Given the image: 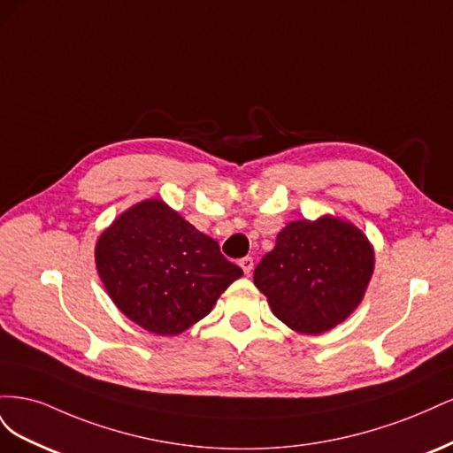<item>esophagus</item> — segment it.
Wrapping results in <instances>:
<instances>
[{
  "instance_id": "esophagus-1",
  "label": "esophagus",
  "mask_w": 453,
  "mask_h": 453,
  "mask_svg": "<svg viewBox=\"0 0 453 453\" xmlns=\"http://www.w3.org/2000/svg\"><path fill=\"white\" fill-rule=\"evenodd\" d=\"M253 257H243V258H240V266H242V270L245 272V273H248V276H250V273H251V270H253Z\"/></svg>"
}]
</instances>
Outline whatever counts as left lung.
I'll list each match as a JSON object with an SVG mask.
<instances>
[{
	"label": "left lung",
	"mask_w": 453,
	"mask_h": 453,
	"mask_svg": "<svg viewBox=\"0 0 453 453\" xmlns=\"http://www.w3.org/2000/svg\"><path fill=\"white\" fill-rule=\"evenodd\" d=\"M374 272V250L342 219L293 221L257 265L253 281L273 315L293 331L321 334L361 304Z\"/></svg>",
	"instance_id": "1"
}]
</instances>
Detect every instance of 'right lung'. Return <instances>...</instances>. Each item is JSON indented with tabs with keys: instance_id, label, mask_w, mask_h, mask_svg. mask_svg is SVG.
Wrapping results in <instances>:
<instances>
[{
	"instance_id": "right-lung-1",
	"label": "right lung",
	"mask_w": 453,
	"mask_h": 453,
	"mask_svg": "<svg viewBox=\"0 0 453 453\" xmlns=\"http://www.w3.org/2000/svg\"><path fill=\"white\" fill-rule=\"evenodd\" d=\"M94 257L115 306L158 336H175L205 318L243 273L213 238L162 200H143L115 219Z\"/></svg>"
}]
</instances>
